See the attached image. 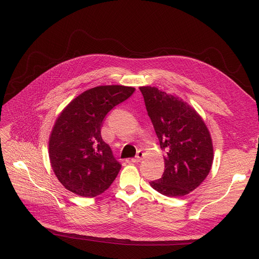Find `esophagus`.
I'll return each instance as SVG.
<instances>
[{
  "label": "esophagus",
  "mask_w": 259,
  "mask_h": 259,
  "mask_svg": "<svg viewBox=\"0 0 259 259\" xmlns=\"http://www.w3.org/2000/svg\"><path fill=\"white\" fill-rule=\"evenodd\" d=\"M143 158H144V152L142 150H140V151H138L137 156H135L134 158H132V161L133 162H140Z\"/></svg>",
  "instance_id": "34e87169"
}]
</instances>
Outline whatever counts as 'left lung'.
<instances>
[{"mask_svg": "<svg viewBox=\"0 0 259 259\" xmlns=\"http://www.w3.org/2000/svg\"><path fill=\"white\" fill-rule=\"evenodd\" d=\"M162 150L165 171L151 187L162 195L189 194L208 176L213 162L211 134L195 109L156 87H140Z\"/></svg>", "mask_w": 259, "mask_h": 259, "instance_id": "obj_1", "label": "left lung"}]
</instances>
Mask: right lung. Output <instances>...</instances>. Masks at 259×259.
<instances>
[{"label": "right lung", "mask_w": 259, "mask_h": 259, "mask_svg": "<svg viewBox=\"0 0 259 259\" xmlns=\"http://www.w3.org/2000/svg\"><path fill=\"white\" fill-rule=\"evenodd\" d=\"M135 88L98 86L80 93L58 116L49 138V159L60 183L76 195L95 197L111 186L120 170L101 135L106 114Z\"/></svg>", "instance_id": "1"}]
</instances>
